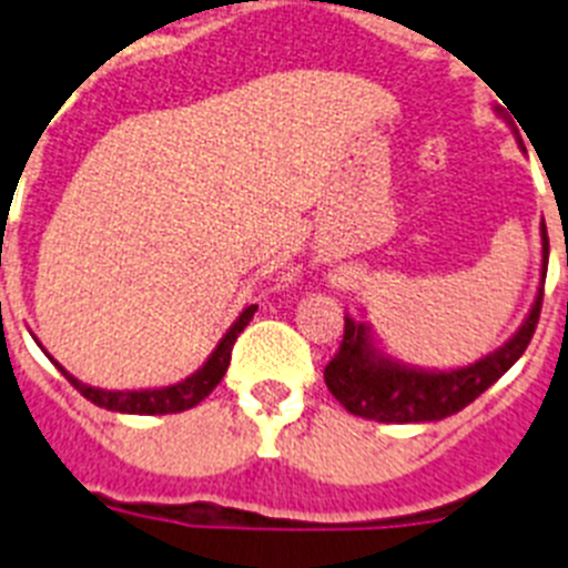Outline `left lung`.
<instances>
[{"label": "left lung", "instance_id": "obj_1", "mask_svg": "<svg viewBox=\"0 0 568 568\" xmlns=\"http://www.w3.org/2000/svg\"><path fill=\"white\" fill-rule=\"evenodd\" d=\"M546 264H549V235L544 224V270ZM540 307H544V284L531 304L529 318L515 333V338H509V344L453 373H424V369L389 364L375 353L364 324H355L349 315H344V338L333 361L324 366V381L346 413L366 420L420 424V420L449 418L484 395L526 353L538 327Z\"/></svg>", "mask_w": 568, "mask_h": 568}]
</instances>
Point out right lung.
Returning <instances> with one entry per match:
<instances>
[{
	"label": "right lung",
	"mask_w": 568,
	"mask_h": 568,
	"mask_svg": "<svg viewBox=\"0 0 568 568\" xmlns=\"http://www.w3.org/2000/svg\"><path fill=\"white\" fill-rule=\"evenodd\" d=\"M255 304H250L244 313L239 315L233 327L227 329V335L222 338V344L215 346V353L210 355L207 364L199 369L195 375H190L187 381L173 386H164V389H139V393H108V389H97V386H88L82 381H77L70 373H64V378L77 386L79 393L88 400H93L97 406H104V409H113V413H128V415H168V413H184L190 406L202 404L210 393H213L219 381L224 378L230 366V355H233V344L241 335V329L247 327L253 321Z\"/></svg>",
	"instance_id": "add662e5"
}]
</instances>
